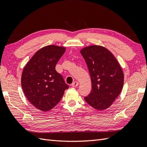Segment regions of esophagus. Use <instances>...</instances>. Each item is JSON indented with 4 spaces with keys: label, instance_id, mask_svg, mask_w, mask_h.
Listing matches in <instances>:
<instances>
[{
    "label": "esophagus",
    "instance_id": "34e87169",
    "mask_svg": "<svg viewBox=\"0 0 147 147\" xmlns=\"http://www.w3.org/2000/svg\"><path fill=\"white\" fill-rule=\"evenodd\" d=\"M78 85V82H74L72 83V84H71V86H72L74 88L77 87Z\"/></svg>",
    "mask_w": 147,
    "mask_h": 147
}]
</instances>
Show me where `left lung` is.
I'll return each mask as SVG.
<instances>
[{
	"instance_id": "left-lung-1",
	"label": "left lung",
	"mask_w": 147,
	"mask_h": 147,
	"mask_svg": "<svg viewBox=\"0 0 147 147\" xmlns=\"http://www.w3.org/2000/svg\"><path fill=\"white\" fill-rule=\"evenodd\" d=\"M81 54L86 61L92 84L91 91L84 100L95 109H107L122 90L124 75L121 67L112 53L103 47L84 48Z\"/></svg>"
}]
</instances>
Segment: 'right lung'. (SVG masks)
Instances as JSON below:
<instances>
[{
    "instance_id": "obj_1",
    "label": "right lung",
    "mask_w": 147,
    "mask_h": 147,
    "mask_svg": "<svg viewBox=\"0 0 147 147\" xmlns=\"http://www.w3.org/2000/svg\"><path fill=\"white\" fill-rule=\"evenodd\" d=\"M65 48L56 45L43 47L35 53L24 67L21 86L25 96L35 107L43 112L59 103L69 88L56 65Z\"/></svg>"
}]
</instances>
